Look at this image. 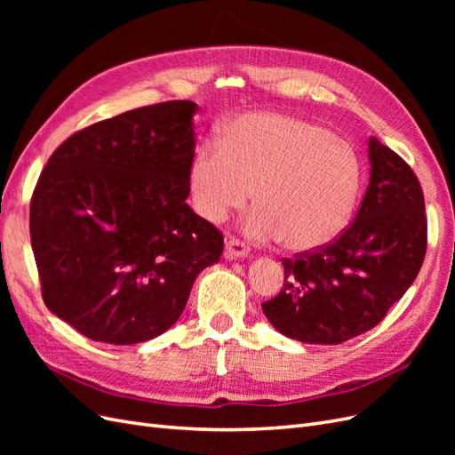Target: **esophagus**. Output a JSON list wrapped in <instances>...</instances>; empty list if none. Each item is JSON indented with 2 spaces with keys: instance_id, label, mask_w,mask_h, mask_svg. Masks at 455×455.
<instances>
[{
  "instance_id": "obj_1",
  "label": "esophagus",
  "mask_w": 455,
  "mask_h": 455,
  "mask_svg": "<svg viewBox=\"0 0 455 455\" xmlns=\"http://www.w3.org/2000/svg\"><path fill=\"white\" fill-rule=\"evenodd\" d=\"M226 258L229 259H241L249 256V249H246V244L237 241V239H228L226 241Z\"/></svg>"
}]
</instances>
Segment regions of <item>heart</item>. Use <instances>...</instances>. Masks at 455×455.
I'll use <instances>...</instances> for the list:
<instances>
[{"label":"heart","mask_w":455,"mask_h":455,"mask_svg":"<svg viewBox=\"0 0 455 455\" xmlns=\"http://www.w3.org/2000/svg\"><path fill=\"white\" fill-rule=\"evenodd\" d=\"M201 218L222 224L249 203L244 231L254 241H279L307 252L338 239L351 222L363 188V163L351 142L307 119L252 112L203 144L188 171Z\"/></svg>","instance_id":"1"}]
</instances>
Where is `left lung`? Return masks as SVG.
I'll list each match as a JSON object with an SVG mask.
<instances>
[{
    "mask_svg": "<svg viewBox=\"0 0 455 455\" xmlns=\"http://www.w3.org/2000/svg\"><path fill=\"white\" fill-rule=\"evenodd\" d=\"M370 182L355 222L332 244L283 259V291L261 304L286 338L336 346L374 328L418 277L427 249L418 178L376 136Z\"/></svg>",
    "mask_w": 455,
    "mask_h": 455,
    "instance_id": "obj_1",
    "label": "left lung"
}]
</instances>
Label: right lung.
I'll return each instance as SVG.
<instances>
[{
    "label": "right lung",
    "mask_w": 455,
    "mask_h": 455,
    "mask_svg": "<svg viewBox=\"0 0 455 455\" xmlns=\"http://www.w3.org/2000/svg\"><path fill=\"white\" fill-rule=\"evenodd\" d=\"M197 104L131 109L76 132L47 161L30 204L47 307L112 346L154 339L180 319L224 237L186 203Z\"/></svg>",
    "instance_id": "obj_1"
}]
</instances>
